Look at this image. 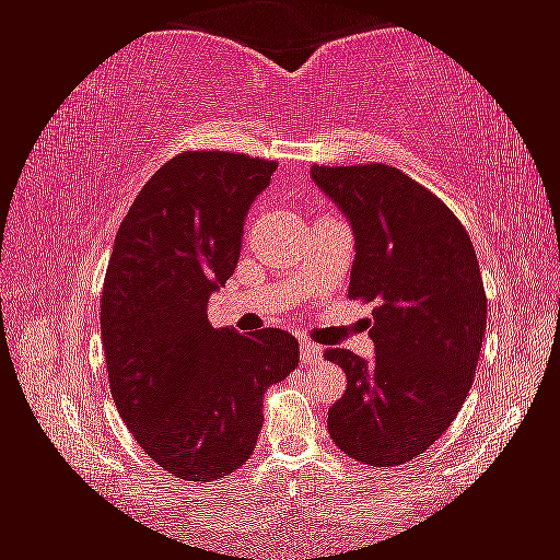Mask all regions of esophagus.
<instances>
[{
  "mask_svg": "<svg viewBox=\"0 0 560 560\" xmlns=\"http://www.w3.org/2000/svg\"><path fill=\"white\" fill-rule=\"evenodd\" d=\"M299 354H302V362L304 364H316V362H322V347H316L314 341H302V345H299Z\"/></svg>",
  "mask_w": 560,
  "mask_h": 560,
  "instance_id": "esophagus-1",
  "label": "esophagus"
}]
</instances>
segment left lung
<instances>
[{
	"label": "left lung",
	"instance_id": "obj_1",
	"mask_svg": "<svg viewBox=\"0 0 560 560\" xmlns=\"http://www.w3.org/2000/svg\"><path fill=\"white\" fill-rule=\"evenodd\" d=\"M354 231L349 299L372 308L374 360L327 349L347 374L329 410L341 453L374 467L415 460L450 428L472 385L488 299L457 215L385 163L312 165Z\"/></svg>",
	"mask_w": 560,
	"mask_h": 560
}]
</instances>
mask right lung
<instances>
[{"label":"right lung","instance_id":"obj_1","mask_svg":"<svg viewBox=\"0 0 560 560\" xmlns=\"http://www.w3.org/2000/svg\"><path fill=\"white\" fill-rule=\"evenodd\" d=\"M277 165L186 150L153 173L115 236L100 299L110 395L138 445L180 480L244 465L266 387L299 364L289 331L208 322V296L236 271L246 213Z\"/></svg>","mask_w":560,"mask_h":560}]
</instances>
